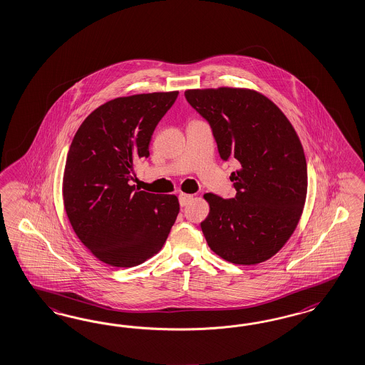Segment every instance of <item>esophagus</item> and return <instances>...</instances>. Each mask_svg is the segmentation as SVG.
I'll return each instance as SVG.
<instances>
[{
	"label": "esophagus",
	"mask_w": 365,
	"mask_h": 365,
	"mask_svg": "<svg viewBox=\"0 0 365 365\" xmlns=\"http://www.w3.org/2000/svg\"><path fill=\"white\" fill-rule=\"evenodd\" d=\"M192 200H193V196L187 195V193H180V196H178V201H180L181 207H185Z\"/></svg>",
	"instance_id": "esophagus-1"
}]
</instances>
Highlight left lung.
Instances as JSON below:
<instances>
[{"label":"left lung","mask_w":365,"mask_h":365,"mask_svg":"<svg viewBox=\"0 0 365 365\" xmlns=\"http://www.w3.org/2000/svg\"><path fill=\"white\" fill-rule=\"evenodd\" d=\"M185 98L212 128L220 157L236 158L230 175L236 196L205 193L209 215L201 230L221 259L255 265L289 240L307 197V161L289 120L252 89H189Z\"/></svg>","instance_id":"obj_1"}]
</instances>
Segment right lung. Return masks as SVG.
<instances>
[{"instance_id": "add662e5", "label": "right lung", "mask_w": 365, "mask_h": 365, "mask_svg": "<svg viewBox=\"0 0 365 365\" xmlns=\"http://www.w3.org/2000/svg\"><path fill=\"white\" fill-rule=\"evenodd\" d=\"M178 96L157 92L110 100L74 135L63 170V207L77 237L108 265L129 268L155 256L176 221L175 195L149 193L130 181Z\"/></svg>"}]
</instances>
